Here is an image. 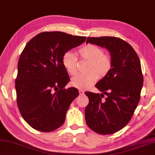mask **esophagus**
<instances>
[{
  "label": "esophagus",
  "mask_w": 155,
  "mask_h": 155,
  "mask_svg": "<svg viewBox=\"0 0 155 155\" xmlns=\"http://www.w3.org/2000/svg\"><path fill=\"white\" fill-rule=\"evenodd\" d=\"M79 94L80 95L84 94V91H83V90H79Z\"/></svg>",
  "instance_id": "obj_1"
}]
</instances>
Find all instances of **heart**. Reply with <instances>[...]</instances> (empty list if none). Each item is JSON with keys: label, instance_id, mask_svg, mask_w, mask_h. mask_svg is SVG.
<instances>
[{"label": "heart", "instance_id": "1", "mask_svg": "<svg viewBox=\"0 0 155 155\" xmlns=\"http://www.w3.org/2000/svg\"><path fill=\"white\" fill-rule=\"evenodd\" d=\"M81 60L89 61L87 74L78 75L72 78L70 85L79 89H86L96 82L98 77H104L112 68V60L108 55L104 53L100 47L88 44L78 50ZM61 63L66 71L70 75H75L78 70V59L70 52H66L61 58Z\"/></svg>", "mask_w": 155, "mask_h": 155}]
</instances>
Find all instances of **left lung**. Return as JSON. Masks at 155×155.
I'll return each mask as SVG.
<instances>
[{"label":"left lung","instance_id":"obj_1","mask_svg":"<svg viewBox=\"0 0 155 155\" xmlns=\"http://www.w3.org/2000/svg\"><path fill=\"white\" fill-rule=\"evenodd\" d=\"M88 43L108 51L112 68L95 85L102 94L85 92L89 98L85 120L97 134H114L127 125L139 103L144 81L141 64L133 47L119 38L88 37ZM104 94L107 95L105 100Z\"/></svg>","mask_w":155,"mask_h":155}]
</instances>
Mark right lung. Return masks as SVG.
Segmentation results:
<instances>
[{
	"label": "right lung",
	"mask_w": 155,
	"mask_h": 155,
	"mask_svg": "<svg viewBox=\"0 0 155 155\" xmlns=\"http://www.w3.org/2000/svg\"><path fill=\"white\" fill-rule=\"evenodd\" d=\"M86 38L62 32H44L24 47L15 79L17 103L22 117L33 129L49 132L64 124L78 91L64 88L70 78L61 58Z\"/></svg>",
	"instance_id": "obj_1"
}]
</instances>
